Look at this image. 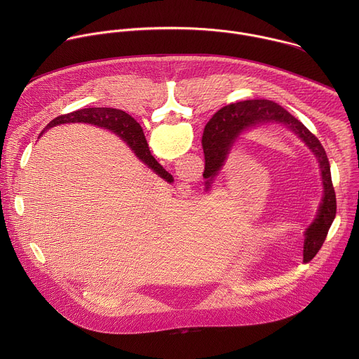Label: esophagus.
I'll return each mask as SVG.
<instances>
[{
    "label": "esophagus",
    "mask_w": 359,
    "mask_h": 359,
    "mask_svg": "<svg viewBox=\"0 0 359 359\" xmlns=\"http://www.w3.org/2000/svg\"><path fill=\"white\" fill-rule=\"evenodd\" d=\"M179 193H180L183 197H189V196H191L193 189H191L190 184H182V186H179Z\"/></svg>",
    "instance_id": "34e87169"
}]
</instances>
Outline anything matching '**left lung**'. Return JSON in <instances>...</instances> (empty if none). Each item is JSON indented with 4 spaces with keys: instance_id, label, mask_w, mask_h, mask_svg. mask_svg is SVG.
Masks as SVG:
<instances>
[{
    "instance_id": "obj_1",
    "label": "left lung",
    "mask_w": 359,
    "mask_h": 359,
    "mask_svg": "<svg viewBox=\"0 0 359 359\" xmlns=\"http://www.w3.org/2000/svg\"><path fill=\"white\" fill-rule=\"evenodd\" d=\"M269 122H278L291 129L314 151L320 163L324 184V198L320 206L318 217L305 231L304 243V262H310L325 241L328 230L335 219L337 200L331 180V166L325 149L320 140L287 109L273 100L254 99L230 104L217 111L208 122L201 136L204 153L203 177L213 179L217 175L231 146L244 130Z\"/></svg>"
}]
</instances>
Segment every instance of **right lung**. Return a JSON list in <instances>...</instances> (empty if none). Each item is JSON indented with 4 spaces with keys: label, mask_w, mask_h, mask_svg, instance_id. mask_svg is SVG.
I'll use <instances>...</instances> for the list:
<instances>
[{
    "label": "right lung",
    "mask_w": 359,
    "mask_h": 359,
    "mask_svg": "<svg viewBox=\"0 0 359 359\" xmlns=\"http://www.w3.org/2000/svg\"><path fill=\"white\" fill-rule=\"evenodd\" d=\"M74 122L90 123V125H96L99 128H105L115 132L129 144V147L135 151V155L142 162H144L150 169L155 170L161 177L168 180L169 183L173 180L172 175L168 173L156 162V159L150 155V150L140 125L126 112L121 109H114V108H85V109H79V111L55 118L54 121H50L46 125L43 130L57 125L74 123Z\"/></svg>",
    "instance_id": "right-lung-1"
}]
</instances>
